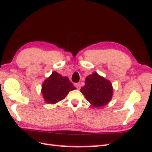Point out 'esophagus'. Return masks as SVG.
Segmentation results:
<instances>
[{
    "label": "esophagus",
    "instance_id": "obj_1",
    "mask_svg": "<svg viewBox=\"0 0 152 152\" xmlns=\"http://www.w3.org/2000/svg\"><path fill=\"white\" fill-rule=\"evenodd\" d=\"M75 86L77 89H80V88H81V85H80V83H75Z\"/></svg>",
    "mask_w": 152,
    "mask_h": 152
}]
</instances>
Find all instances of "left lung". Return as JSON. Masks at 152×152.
I'll return each instance as SVG.
<instances>
[{
	"instance_id": "1",
	"label": "left lung",
	"mask_w": 152,
	"mask_h": 152,
	"mask_svg": "<svg viewBox=\"0 0 152 152\" xmlns=\"http://www.w3.org/2000/svg\"><path fill=\"white\" fill-rule=\"evenodd\" d=\"M80 91L88 102L96 107L106 105L113 95V88L110 81L96 72H93L86 77L85 85Z\"/></svg>"
}]
</instances>
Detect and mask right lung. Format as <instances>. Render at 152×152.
<instances>
[{
	"label": "right lung",
	"mask_w": 152,
	"mask_h": 152,
	"mask_svg": "<svg viewBox=\"0 0 152 152\" xmlns=\"http://www.w3.org/2000/svg\"><path fill=\"white\" fill-rule=\"evenodd\" d=\"M76 89L67 77L62 76L54 71L42 86V93L45 102L55 104L64 99L68 93Z\"/></svg>",
	"instance_id": "right-lung-1"
}]
</instances>
